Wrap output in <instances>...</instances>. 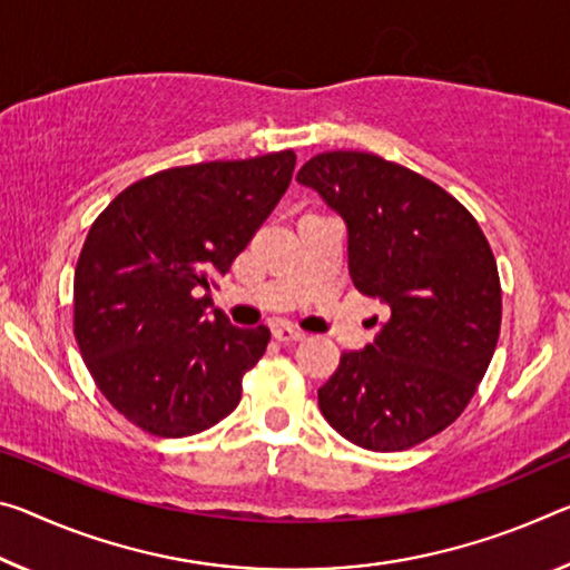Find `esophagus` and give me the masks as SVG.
<instances>
[{
	"instance_id": "34e87169",
	"label": "esophagus",
	"mask_w": 570,
	"mask_h": 570,
	"mask_svg": "<svg viewBox=\"0 0 570 570\" xmlns=\"http://www.w3.org/2000/svg\"><path fill=\"white\" fill-rule=\"evenodd\" d=\"M274 337L278 342H302L306 334L296 327H288V324H278V327H274Z\"/></svg>"
}]
</instances>
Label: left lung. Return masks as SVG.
Returning <instances> with one entry per match:
<instances>
[{"label": "left lung", "instance_id": "obj_1", "mask_svg": "<svg viewBox=\"0 0 570 570\" xmlns=\"http://www.w3.org/2000/svg\"><path fill=\"white\" fill-rule=\"evenodd\" d=\"M347 225L350 276L387 306L373 345L320 387L330 426L403 451L454 423L490 367L502 292L472 213L431 179L367 151H324L296 175Z\"/></svg>", "mask_w": 570, "mask_h": 570}]
</instances>
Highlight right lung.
<instances>
[{
  "mask_svg": "<svg viewBox=\"0 0 570 570\" xmlns=\"http://www.w3.org/2000/svg\"><path fill=\"white\" fill-rule=\"evenodd\" d=\"M292 149L144 177L98 215L73 282V332L106 401L141 431L183 439L240 401L268 327H233L210 306L292 183Z\"/></svg>",
  "mask_w": 570,
  "mask_h": 570,
  "instance_id": "right-lung-1",
  "label": "right lung"
}]
</instances>
